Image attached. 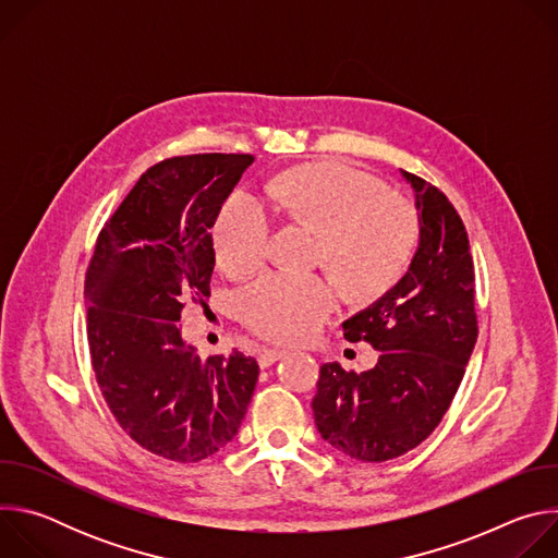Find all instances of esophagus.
<instances>
[{
    "mask_svg": "<svg viewBox=\"0 0 558 558\" xmlns=\"http://www.w3.org/2000/svg\"><path fill=\"white\" fill-rule=\"evenodd\" d=\"M280 357H284V351H282V349H265V351H260V355H258V364H260L263 368H267V366H271L274 362H278Z\"/></svg>",
    "mask_w": 558,
    "mask_h": 558,
    "instance_id": "obj_1",
    "label": "esophagus"
}]
</instances>
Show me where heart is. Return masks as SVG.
<instances>
[{
    "mask_svg": "<svg viewBox=\"0 0 558 558\" xmlns=\"http://www.w3.org/2000/svg\"><path fill=\"white\" fill-rule=\"evenodd\" d=\"M274 209L320 233V258L357 298L386 291L411 265L420 222L413 207L351 166L298 168L267 185ZM274 216L250 192H233L214 222V254L229 276L256 269L269 250ZM338 306V287L325 276L265 274L238 295L241 320L276 342L313 338Z\"/></svg>",
    "mask_w": 558,
    "mask_h": 558,
    "instance_id": "1",
    "label": "heart"
}]
</instances>
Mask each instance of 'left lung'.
I'll use <instances>...</instances> for the list:
<instances>
[{
  "label": "left lung",
  "instance_id": "1",
  "mask_svg": "<svg viewBox=\"0 0 558 558\" xmlns=\"http://www.w3.org/2000/svg\"><path fill=\"white\" fill-rule=\"evenodd\" d=\"M420 211V247L407 276L342 325L349 342L379 351L371 371L320 366L315 426L336 450L388 461L420 446L446 415L476 342L474 265L446 194L404 172Z\"/></svg>",
  "mask_w": 558,
  "mask_h": 558
}]
</instances>
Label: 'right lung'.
<instances>
[{
  "instance_id": "1",
  "label": "right lung",
  "mask_w": 558,
  "mask_h": 558,
  "mask_svg": "<svg viewBox=\"0 0 558 558\" xmlns=\"http://www.w3.org/2000/svg\"><path fill=\"white\" fill-rule=\"evenodd\" d=\"M252 154H190L151 166L101 229L86 274L93 371L119 426L141 448L181 463L227 446L258 381L231 351L201 360L181 338L187 302L207 306L209 229Z\"/></svg>"
}]
</instances>
